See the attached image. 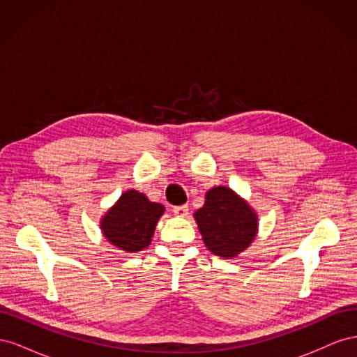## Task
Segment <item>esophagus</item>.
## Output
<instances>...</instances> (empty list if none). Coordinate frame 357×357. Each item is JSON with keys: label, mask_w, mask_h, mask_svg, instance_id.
I'll return each instance as SVG.
<instances>
[{"label": "esophagus", "mask_w": 357, "mask_h": 357, "mask_svg": "<svg viewBox=\"0 0 357 357\" xmlns=\"http://www.w3.org/2000/svg\"><path fill=\"white\" fill-rule=\"evenodd\" d=\"M188 211H189L188 205H177V207L172 208V213H174L177 218H185V215H188Z\"/></svg>", "instance_id": "1"}]
</instances>
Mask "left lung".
<instances>
[{
    "mask_svg": "<svg viewBox=\"0 0 357 357\" xmlns=\"http://www.w3.org/2000/svg\"><path fill=\"white\" fill-rule=\"evenodd\" d=\"M193 218L205 247L220 257L232 259L244 252L257 234V214L226 186L205 193V204L193 213Z\"/></svg>",
    "mask_w": 357,
    "mask_h": 357,
    "instance_id": "obj_1",
    "label": "left lung"
}]
</instances>
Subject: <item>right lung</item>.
Here are the masks:
<instances>
[{"mask_svg":"<svg viewBox=\"0 0 357 357\" xmlns=\"http://www.w3.org/2000/svg\"><path fill=\"white\" fill-rule=\"evenodd\" d=\"M165 207L134 189L122 193L101 219V231L114 247L128 253L142 252L150 243Z\"/></svg>","mask_w":357,"mask_h":357,"instance_id":"obj_1","label":"right lung"}]
</instances>
